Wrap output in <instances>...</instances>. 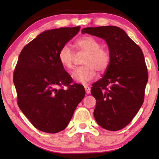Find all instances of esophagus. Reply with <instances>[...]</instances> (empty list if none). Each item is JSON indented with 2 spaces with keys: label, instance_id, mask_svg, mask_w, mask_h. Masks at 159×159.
Listing matches in <instances>:
<instances>
[{
  "label": "esophagus",
  "instance_id": "esophagus-1",
  "mask_svg": "<svg viewBox=\"0 0 159 159\" xmlns=\"http://www.w3.org/2000/svg\"><path fill=\"white\" fill-rule=\"evenodd\" d=\"M85 92H86V93L89 94L91 92V90H90V87L89 86L87 85H85Z\"/></svg>",
  "mask_w": 159,
  "mask_h": 159
}]
</instances>
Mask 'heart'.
<instances>
[{
	"label": "heart",
	"mask_w": 159,
	"mask_h": 159,
	"mask_svg": "<svg viewBox=\"0 0 159 159\" xmlns=\"http://www.w3.org/2000/svg\"><path fill=\"white\" fill-rule=\"evenodd\" d=\"M76 48L80 51L85 52L83 64L72 73L73 79L77 82L87 83L95 79L97 70L100 72L105 71L109 66L111 55L108 50L100 47V43L91 36L83 37L76 42ZM75 55L68 44L63 45L58 53L60 63L65 68L72 70L74 67Z\"/></svg>",
	"instance_id": "obj_1"
}]
</instances>
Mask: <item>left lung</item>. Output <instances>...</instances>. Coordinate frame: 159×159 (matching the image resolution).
<instances>
[{
  "mask_svg": "<svg viewBox=\"0 0 159 159\" xmlns=\"http://www.w3.org/2000/svg\"><path fill=\"white\" fill-rule=\"evenodd\" d=\"M82 33L104 39L111 55L109 67L91 89L96 100L94 117L104 129H122L136 116L144 101L148 75L142 50L117 26L87 27Z\"/></svg>",
  "mask_w": 159,
  "mask_h": 159,
  "instance_id": "8db88e82",
  "label": "left lung"
}]
</instances>
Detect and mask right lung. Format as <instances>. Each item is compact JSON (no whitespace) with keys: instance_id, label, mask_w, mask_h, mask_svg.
<instances>
[{"instance_id":"right-lung-1","label":"right lung","mask_w":159,"mask_h":159,"mask_svg":"<svg viewBox=\"0 0 159 159\" xmlns=\"http://www.w3.org/2000/svg\"><path fill=\"white\" fill-rule=\"evenodd\" d=\"M80 28L42 33L24 47L15 67L13 83L18 105L33 126L45 133L65 129L85 95L84 87L72 83L58 59L60 48ZM64 86L67 90L63 89Z\"/></svg>"}]
</instances>
